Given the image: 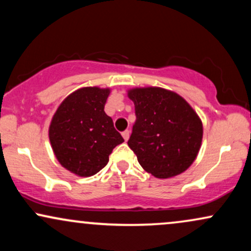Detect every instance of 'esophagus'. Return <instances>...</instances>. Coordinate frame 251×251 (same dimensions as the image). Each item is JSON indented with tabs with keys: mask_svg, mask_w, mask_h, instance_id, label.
I'll use <instances>...</instances> for the list:
<instances>
[{
	"mask_svg": "<svg viewBox=\"0 0 251 251\" xmlns=\"http://www.w3.org/2000/svg\"><path fill=\"white\" fill-rule=\"evenodd\" d=\"M129 133H131V132H129L128 131V129H126V131H124L123 132V138H124V139H125L126 140V142H127V140H128V138H129Z\"/></svg>",
	"mask_w": 251,
	"mask_h": 251,
	"instance_id": "obj_1",
	"label": "esophagus"
}]
</instances>
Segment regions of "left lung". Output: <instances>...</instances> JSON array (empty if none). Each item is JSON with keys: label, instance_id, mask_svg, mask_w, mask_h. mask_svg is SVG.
I'll use <instances>...</instances> for the list:
<instances>
[{"label": "left lung", "instance_id": "8db88e82", "mask_svg": "<svg viewBox=\"0 0 251 251\" xmlns=\"http://www.w3.org/2000/svg\"><path fill=\"white\" fill-rule=\"evenodd\" d=\"M135 123L128 139L142 168L155 178L183 174L201 145L203 124L184 98L160 87L128 89Z\"/></svg>", "mask_w": 251, "mask_h": 251}]
</instances>
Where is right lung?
Listing matches in <instances>:
<instances>
[{
	"mask_svg": "<svg viewBox=\"0 0 251 251\" xmlns=\"http://www.w3.org/2000/svg\"><path fill=\"white\" fill-rule=\"evenodd\" d=\"M109 88L82 87L60 103L50 125L56 159L79 177H91L108 163V155L124 142L105 113Z\"/></svg>",
	"mask_w": 251,
	"mask_h": 251,
	"instance_id": "1",
	"label": "right lung"
}]
</instances>
